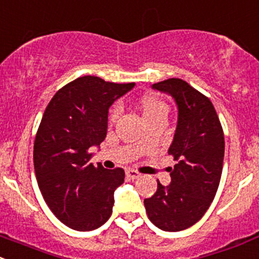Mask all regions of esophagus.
<instances>
[{
    "mask_svg": "<svg viewBox=\"0 0 259 259\" xmlns=\"http://www.w3.org/2000/svg\"><path fill=\"white\" fill-rule=\"evenodd\" d=\"M126 176H127V178H130V180H137V178L141 177V173H138L137 170L127 169L126 170Z\"/></svg>",
    "mask_w": 259,
    "mask_h": 259,
    "instance_id": "esophagus-1",
    "label": "esophagus"
}]
</instances>
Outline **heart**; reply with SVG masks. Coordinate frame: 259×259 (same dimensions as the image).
Returning a JSON list of instances; mask_svg holds the SVG:
<instances>
[{
	"mask_svg": "<svg viewBox=\"0 0 259 259\" xmlns=\"http://www.w3.org/2000/svg\"><path fill=\"white\" fill-rule=\"evenodd\" d=\"M140 108L142 111L143 117H145L146 121H151V119L157 118V117H164L166 118L167 113H168L169 107L166 102H164L162 98L157 97V96L153 95H147L143 96L140 100ZM119 110L118 107H112L110 111V116H108V119L110 122L116 121L117 116H118Z\"/></svg>",
	"mask_w": 259,
	"mask_h": 259,
	"instance_id": "obj_1",
	"label": "heart"
}]
</instances>
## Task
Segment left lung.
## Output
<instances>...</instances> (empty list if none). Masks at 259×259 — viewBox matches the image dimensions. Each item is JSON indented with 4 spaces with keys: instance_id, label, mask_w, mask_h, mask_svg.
<instances>
[{
    "instance_id": "obj_1",
    "label": "left lung",
    "mask_w": 259,
    "mask_h": 259,
    "mask_svg": "<svg viewBox=\"0 0 259 259\" xmlns=\"http://www.w3.org/2000/svg\"><path fill=\"white\" fill-rule=\"evenodd\" d=\"M170 95L178 107V121L168 154L176 164L169 167L170 183L145 199L146 212L156 227L178 232L198 222L209 208L223 168L225 135L208 97L181 78L152 84Z\"/></svg>"
}]
</instances>
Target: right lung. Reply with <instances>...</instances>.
Segmentation results:
<instances>
[{
    "label": "right lung",
    "mask_w": 259,
    "mask_h": 259,
    "mask_svg": "<svg viewBox=\"0 0 259 259\" xmlns=\"http://www.w3.org/2000/svg\"><path fill=\"white\" fill-rule=\"evenodd\" d=\"M135 87L83 76L58 90L46 107L33 146L37 183L53 214L74 231H93L112 214L122 168L89 161L107 135L108 108Z\"/></svg>",
    "instance_id": "1"
}]
</instances>
